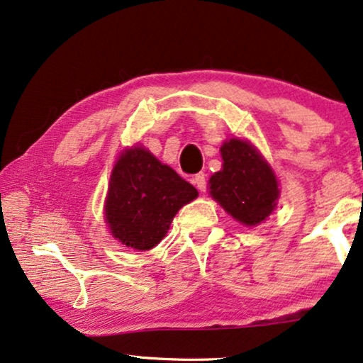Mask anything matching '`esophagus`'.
Here are the masks:
<instances>
[{"label": "esophagus", "mask_w": 363, "mask_h": 363, "mask_svg": "<svg viewBox=\"0 0 363 363\" xmlns=\"http://www.w3.org/2000/svg\"><path fill=\"white\" fill-rule=\"evenodd\" d=\"M193 183H194V185H196V188H198L199 191H206L208 182H206V175H204V173H198V175H194Z\"/></svg>", "instance_id": "34e87169"}]
</instances>
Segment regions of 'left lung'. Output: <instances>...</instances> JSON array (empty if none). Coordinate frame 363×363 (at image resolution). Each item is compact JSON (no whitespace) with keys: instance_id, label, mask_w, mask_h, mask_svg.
<instances>
[{"instance_id":"1","label":"left lung","mask_w":363,"mask_h":363,"mask_svg":"<svg viewBox=\"0 0 363 363\" xmlns=\"http://www.w3.org/2000/svg\"><path fill=\"white\" fill-rule=\"evenodd\" d=\"M223 169L209 178V193L235 220L257 225L270 216L280 196L270 165L254 145L229 139L220 147Z\"/></svg>"}]
</instances>
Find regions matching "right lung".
I'll return each instance as SVG.
<instances>
[{
    "mask_svg": "<svg viewBox=\"0 0 363 363\" xmlns=\"http://www.w3.org/2000/svg\"><path fill=\"white\" fill-rule=\"evenodd\" d=\"M198 196L196 188L140 145L125 149L109 178L104 218L113 238L149 250L165 238L178 209Z\"/></svg>",
    "mask_w": 363,
    "mask_h": 363,
    "instance_id": "add662e5",
    "label": "right lung"
}]
</instances>
